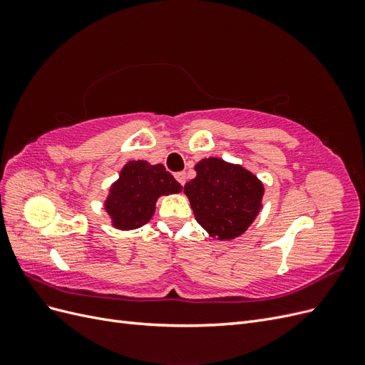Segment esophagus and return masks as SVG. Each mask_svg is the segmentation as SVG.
<instances>
[{"instance_id": "obj_1", "label": "esophagus", "mask_w": 365, "mask_h": 365, "mask_svg": "<svg viewBox=\"0 0 365 365\" xmlns=\"http://www.w3.org/2000/svg\"><path fill=\"white\" fill-rule=\"evenodd\" d=\"M175 178H176V181H178L181 185H184V184H185V180H187L184 172H178V173H176Z\"/></svg>"}]
</instances>
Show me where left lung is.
Segmentation results:
<instances>
[{"mask_svg": "<svg viewBox=\"0 0 365 365\" xmlns=\"http://www.w3.org/2000/svg\"><path fill=\"white\" fill-rule=\"evenodd\" d=\"M195 170L196 178L185 182L184 193L197 224L217 240L244 235L262 210V181L240 164L216 157L202 158Z\"/></svg>", "mask_w": 365, "mask_h": 365, "instance_id": "1", "label": "left lung"}]
</instances>
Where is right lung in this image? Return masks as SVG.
I'll use <instances>...</instances> for the list:
<instances>
[{
	"instance_id": "obj_1",
	"label": "right lung",
	"mask_w": 365,
	"mask_h": 365,
	"mask_svg": "<svg viewBox=\"0 0 365 365\" xmlns=\"http://www.w3.org/2000/svg\"><path fill=\"white\" fill-rule=\"evenodd\" d=\"M181 190L182 185L163 164L129 161L120 170L118 180L109 187L103 207L114 228L135 230L152 219L160 196Z\"/></svg>"
}]
</instances>
